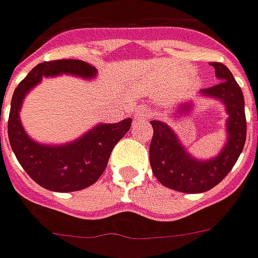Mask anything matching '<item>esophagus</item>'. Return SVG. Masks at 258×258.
Here are the masks:
<instances>
[{
  "label": "esophagus",
  "mask_w": 258,
  "mask_h": 258,
  "mask_svg": "<svg viewBox=\"0 0 258 258\" xmlns=\"http://www.w3.org/2000/svg\"><path fill=\"white\" fill-rule=\"evenodd\" d=\"M150 115V113L145 110V108H140L139 111L136 113V121H139V119H143V118H147Z\"/></svg>",
  "instance_id": "obj_1"
}]
</instances>
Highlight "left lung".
Returning <instances> with one entry per match:
<instances>
[{"label":"left lung","mask_w":258,"mask_h":258,"mask_svg":"<svg viewBox=\"0 0 258 258\" xmlns=\"http://www.w3.org/2000/svg\"><path fill=\"white\" fill-rule=\"evenodd\" d=\"M219 83L201 90V95L216 98L227 110V144L210 160H197L187 154L167 123L151 121L154 136L150 145L152 173L162 185L182 193H203L216 186L237 163L246 141L245 100L241 87L222 62H211ZM185 110L189 104H185Z\"/></svg>","instance_id":"1"}]
</instances>
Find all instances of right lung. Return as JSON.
I'll use <instances>...</instances> for the list:
<instances>
[{"label": "right lung", "mask_w": 258, "mask_h": 258, "mask_svg": "<svg viewBox=\"0 0 258 258\" xmlns=\"http://www.w3.org/2000/svg\"><path fill=\"white\" fill-rule=\"evenodd\" d=\"M62 73L92 79L96 76V69L80 59H57L36 65L15 90L8 119V136L19 163L38 185L53 191H76L99 179L113 148L131 129L132 119L99 123L87 135L65 145H43L31 140L19 117L23 99L32 87L40 83L42 77Z\"/></svg>", "instance_id": "add662e5"}]
</instances>
